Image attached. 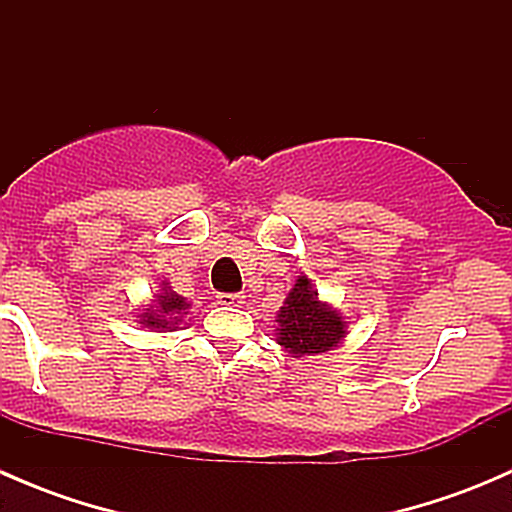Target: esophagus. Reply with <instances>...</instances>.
Instances as JSON below:
<instances>
[{
  "label": "esophagus",
  "mask_w": 512,
  "mask_h": 512,
  "mask_svg": "<svg viewBox=\"0 0 512 512\" xmlns=\"http://www.w3.org/2000/svg\"><path fill=\"white\" fill-rule=\"evenodd\" d=\"M218 302L225 304V307H242L245 304V294L240 292H220Z\"/></svg>",
  "instance_id": "1"
}]
</instances>
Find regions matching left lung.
Returning <instances> with one entry per match:
<instances>
[{
  "label": "left lung",
  "mask_w": 512,
  "mask_h": 512,
  "mask_svg": "<svg viewBox=\"0 0 512 512\" xmlns=\"http://www.w3.org/2000/svg\"><path fill=\"white\" fill-rule=\"evenodd\" d=\"M347 334V319L319 302L312 280L299 277L289 289L285 307L277 312V344L294 356H314L332 352Z\"/></svg>",
  "instance_id": "left-lung-1"
}]
</instances>
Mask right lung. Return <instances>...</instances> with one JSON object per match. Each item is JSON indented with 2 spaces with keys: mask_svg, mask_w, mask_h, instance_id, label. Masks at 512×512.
<instances>
[{
  "mask_svg": "<svg viewBox=\"0 0 512 512\" xmlns=\"http://www.w3.org/2000/svg\"><path fill=\"white\" fill-rule=\"evenodd\" d=\"M188 307L190 304L185 302V297L175 294L168 287V282H163V289H160V294H156L151 307L138 314V322L148 329H156V332H173L178 327V322H183L180 317L188 314L185 312Z\"/></svg>",
  "mask_w": 512,
  "mask_h": 512,
  "instance_id": "obj_1",
  "label": "right lung"
}]
</instances>
